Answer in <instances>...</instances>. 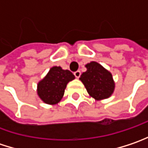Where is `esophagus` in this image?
<instances>
[{
  "label": "esophagus",
  "instance_id": "34e87169",
  "mask_svg": "<svg viewBox=\"0 0 148 148\" xmlns=\"http://www.w3.org/2000/svg\"><path fill=\"white\" fill-rule=\"evenodd\" d=\"M74 76H75L77 79H79V78L80 77V74H81V73H80V71H79V70H78V71L74 72Z\"/></svg>",
  "mask_w": 148,
  "mask_h": 148
}]
</instances>
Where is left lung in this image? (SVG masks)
<instances>
[{
    "label": "left lung",
    "instance_id": "left-lung-1",
    "mask_svg": "<svg viewBox=\"0 0 148 148\" xmlns=\"http://www.w3.org/2000/svg\"><path fill=\"white\" fill-rule=\"evenodd\" d=\"M85 67L87 70L81 74L79 79L89 95L96 100L109 98L115 90L111 73L94 61L87 64Z\"/></svg>",
    "mask_w": 148,
    "mask_h": 148
}]
</instances>
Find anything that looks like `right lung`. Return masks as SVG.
<instances>
[{
  "label": "right lung",
  "instance_id": "obj_1",
  "mask_svg": "<svg viewBox=\"0 0 148 148\" xmlns=\"http://www.w3.org/2000/svg\"><path fill=\"white\" fill-rule=\"evenodd\" d=\"M74 75L68 69L54 66L38 84V95L44 103L55 105L64 96L67 84L74 79Z\"/></svg>",
  "mask_w": 148,
  "mask_h": 148
}]
</instances>
